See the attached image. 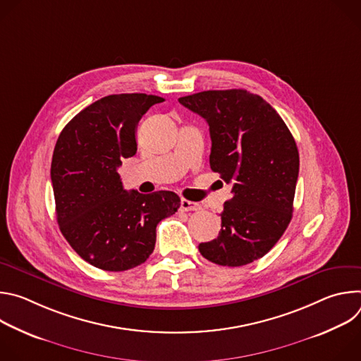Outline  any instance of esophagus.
Returning a JSON list of instances; mask_svg holds the SVG:
<instances>
[{
  "label": "esophagus",
  "mask_w": 361,
  "mask_h": 361,
  "mask_svg": "<svg viewBox=\"0 0 361 361\" xmlns=\"http://www.w3.org/2000/svg\"><path fill=\"white\" fill-rule=\"evenodd\" d=\"M181 210L183 212H198V210H201V205L198 202L183 198L181 200Z\"/></svg>",
  "instance_id": "34e87169"
}]
</instances>
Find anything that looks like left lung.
Wrapping results in <instances>:
<instances>
[{
    "mask_svg": "<svg viewBox=\"0 0 361 361\" xmlns=\"http://www.w3.org/2000/svg\"><path fill=\"white\" fill-rule=\"evenodd\" d=\"M178 101L207 121L210 167L233 183L221 231L198 245L201 255L227 267L262 259L293 217L300 159L290 130L266 99L247 90L201 91Z\"/></svg>",
    "mask_w": 361,
    "mask_h": 361,
    "instance_id": "1",
    "label": "left lung"
}]
</instances>
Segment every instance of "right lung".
Wrapping results in <instances>:
<instances>
[{
    "instance_id": "add662e5",
    "label": "right lung",
    "mask_w": 361,
    "mask_h": 361,
    "mask_svg": "<svg viewBox=\"0 0 361 361\" xmlns=\"http://www.w3.org/2000/svg\"><path fill=\"white\" fill-rule=\"evenodd\" d=\"M161 101L138 92L107 95L80 111L57 140L51 161L57 221L74 251L97 269L142 264L157 224L180 209L176 192L126 191L118 174L137 152L138 121Z\"/></svg>"
}]
</instances>
